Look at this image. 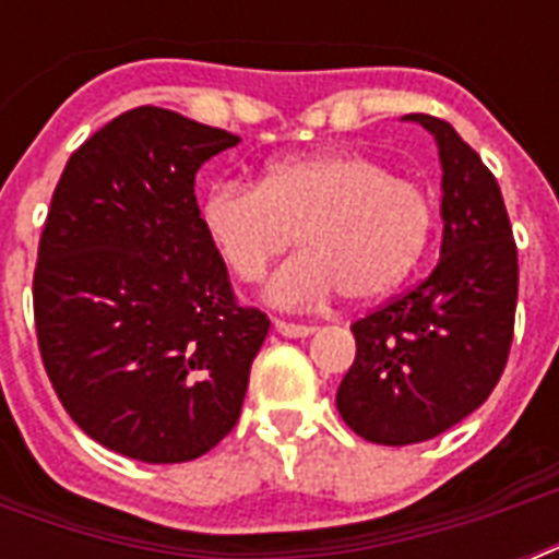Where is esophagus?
<instances>
[{"label": "esophagus", "instance_id": "34e87169", "mask_svg": "<svg viewBox=\"0 0 559 559\" xmlns=\"http://www.w3.org/2000/svg\"><path fill=\"white\" fill-rule=\"evenodd\" d=\"M275 331H278L281 336H289V340H305V336H310L316 328H310V324H293V322H284V319H275Z\"/></svg>", "mask_w": 559, "mask_h": 559}]
</instances>
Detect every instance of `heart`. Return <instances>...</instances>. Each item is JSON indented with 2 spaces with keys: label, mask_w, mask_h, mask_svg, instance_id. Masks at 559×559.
<instances>
[{
  "label": "heart",
  "mask_w": 559,
  "mask_h": 559,
  "mask_svg": "<svg viewBox=\"0 0 559 559\" xmlns=\"http://www.w3.org/2000/svg\"><path fill=\"white\" fill-rule=\"evenodd\" d=\"M200 219L219 261L252 284L289 246H305L266 284L275 305L307 307L342 293L366 305L415 270L432 231V200L359 151L284 156L261 182H217Z\"/></svg>",
  "instance_id": "1"
}]
</instances>
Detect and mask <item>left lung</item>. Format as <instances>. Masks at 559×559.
<instances>
[{
    "instance_id": "8db88e82",
    "label": "left lung",
    "mask_w": 559,
    "mask_h": 559,
    "mask_svg": "<svg viewBox=\"0 0 559 559\" xmlns=\"http://www.w3.org/2000/svg\"><path fill=\"white\" fill-rule=\"evenodd\" d=\"M429 130L441 159V261L406 296L350 324L357 359L336 408L371 443L429 441L473 415L502 377L513 340L520 263L499 182L452 124Z\"/></svg>"
}]
</instances>
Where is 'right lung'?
Returning <instances> with one entry per match:
<instances>
[{
    "instance_id": "add662e5",
    "label": "right lung",
    "mask_w": 559,
    "mask_h": 559,
    "mask_svg": "<svg viewBox=\"0 0 559 559\" xmlns=\"http://www.w3.org/2000/svg\"><path fill=\"white\" fill-rule=\"evenodd\" d=\"M237 142L135 107L72 153L51 197L34 270L43 366L74 424L127 459L217 447L270 333L237 307L193 197L197 170Z\"/></svg>"
}]
</instances>
